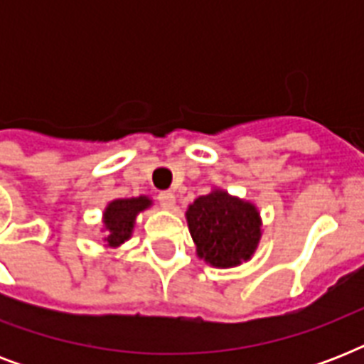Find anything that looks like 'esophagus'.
I'll list each match as a JSON object with an SVG mask.
<instances>
[{
	"label": "esophagus",
	"instance_id": "obj_1",
	"mask_svg": "<svg viewBox=\"0 0 364 364\" xmlns=\"http://www.w3.org/2000/svg\"><path fill=\"white\" fill-rule=\"evenodd\" d=\"M159 204L164 208V210H171L173 208V204H176V194L170 193V191H162V193H159Z\"/></svg>",
	"mask_w": 364,
	"mask_h": 364
}]
</instances>
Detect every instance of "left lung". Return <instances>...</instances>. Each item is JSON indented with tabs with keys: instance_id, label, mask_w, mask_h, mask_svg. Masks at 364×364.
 Segmentation results:
<instances>
[{
	"instance_id": "left-lung-1",
	"label": "left lung",
	"mask_w": 364,
	"mask_h": 364,
	"mask_svg": "<svg viewBox=\"0 0 364 364\" xmlns=\"http://www.w3.org/2000/svg\"><path fill=\"white\" fill-rule=\"evenodd\" d=\"M187 221L200 257L219 268L247 260L260 238L257 210L223 191L194 200Z\"/></svg>"
}]
</instances>
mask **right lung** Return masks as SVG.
<instances>
[{
  "instance_id": "1",
  "label": "right lung",
  "mask_w": 364,
  "mask_h": 364,
  "mask_svg": "<svg viewBox=\"0 0 364 364\" xmlns=\"http://www.w3.org/2000/svg\"><path fill=\"white\" fill-rule=\"evenodd\" d=\"M151 204L145 196L130 200H115L107 205L105 210V227H107V243L109 245H119L124 240L130 238L132 228H134V219L141 210H145Z\"/></svg>"
}]
</instances>
